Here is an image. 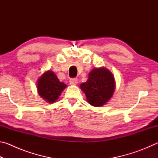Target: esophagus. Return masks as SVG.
Wrapping results in <instances>:
<instances>
[{
  "instance_id": "esophagus-1",
  "label": "esophagus",
  "mask_w": 158,
  "mask_h": 158,
  "mask_svg": "<svg viewBox=\"0 0 158 158\" xmlns=\"http://www.w3.org/2000/svg\"><path fill=\"white\" fill-rule=\"evenodd\" d=\"M69 84L70 85H77L78 84V79L76 78H73L69 79Z\"/></svg>"
}]
</instances>
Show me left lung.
<instances>
[{
    "instance_id": "1",
    "label": "left lung",
    "mask_w": 158,
    "mask_h": 158,
    "mask_svg": "<svg viewBox=\"0 0 158 158\" xmlns=\"http://www.w3.org/2000/svg\"><path fill=\"white\" fill-rule=\"evenodd\" d=\"M90 105L102 106L106 105L113 96L116 81L114 76L106 68H94L89 74L87 81L80 85Z\"/></svg>"
}]
</instances>
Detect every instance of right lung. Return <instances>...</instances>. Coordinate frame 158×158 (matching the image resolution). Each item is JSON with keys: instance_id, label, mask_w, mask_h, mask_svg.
Here are the masks:
<instances>
[{"instance_id": "add662e5", "label": "right lung", "mask_w": 158, "mask_h": 158, "mask_svg": "<svg viewBox=\"0 0 158 158\" xmlns=\"http://www.w3.org/2000/svg\"><path fill=\"white\" fill-rule=\"evenodd\" d=\"M66 87L67 85L60 82L51 70L44 72L37 81V93L48 103L55 102Z\"/></svg>"}]
</instances>
